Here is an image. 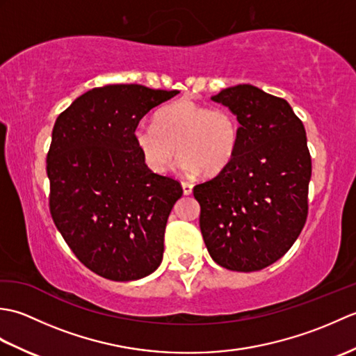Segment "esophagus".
Listing matches in <instances>:
<instances>
[{
    "label": "esophagus",
    "instance_id": "1",
    "mask_svg": "<svg viewBox=\"0 0 356 356\" xmlns=\"http://www.w3.org/2000/svg\"><path fill=\"white\" fill-rule=\"evenodd\" d=\"M182 188H184V193L186 195H190L193 193V185L188 184V182H182Z\"/></svg>",
    "mask_w": 356,
    "mask_h": 356
}]
</instances>
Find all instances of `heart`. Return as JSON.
Masks as SVG:
<instances>
[{
    "instance_id": "heart-1",
    "label": "heart",
    "mask_w": 356,
    "mask_h": 356,
    "mask_svg": "<svg viewBox=\"0 0 356 356\" xmlns=\"http://www.w3.org/2000/svg\"><path fill=\"white\" fill-rule=\"evenodd\" d=\"M238 139L237 118L228 108H211L193 99L165 105L157 111L154 124H140L134 130L143 162L159 174L170 168L179 151L185 172L218 176L231 165Z\"/></svg>"
}]
</instances>
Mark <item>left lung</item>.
Listing matches in <instances>:
<instances>
[{
    "mask_svg": "<svg viewBox=\"0 0 356 356\" xmlns=\"http://www.w3.org/2000/svg\"><path fill=\"white\" fill-rule=\"evenodd\" d=\"M211 99L237 116L240 139L228 168L193 190L202 236L222 268L260 270L289 251L306 223L312 161L305 125L282 97L249 84Z\"/></svg>",
    "mask_w": 356,
    "mask_h": 356,
    "instance_id": "left-lung-1",
    "label": "left lung"
}]
</instances>
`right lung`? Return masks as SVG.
Returning <instances> with one entry per match:
<instances>
[{"instance_id": "right-lung-1", "label": "right lung", "mask_w": 356, "mask_h": 356, "mask_svg": "<svg viewBox=\"0 0 356 356\" xmlns=\"http://www.w3.org/2000/svg\"><path fill=\"white\" fill-rule=\"evenodd\" d=\"M177 93L139 84L92 88L53 127L51 218L78 260L113 282L147 277L162 261L166 220L184 190L148 168L134 130Z\"/></svg>"}]
</instances>
